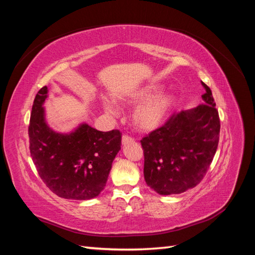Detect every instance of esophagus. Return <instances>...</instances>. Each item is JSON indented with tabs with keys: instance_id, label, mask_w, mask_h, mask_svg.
<instances>
[{
	"instance_id": "34e87169",
	"label": "esophagus",
	"mask_w": 255,
	"mask_h": 255,
	"mask_svg": "<svg viewBox=\"0 0 255 255\" xmlns=\"http://www.w3.org/2000/svg\"><path fill=\"white\" fill-rule=\"evenodd\" d=\"M132 141H133V138L127 136V134H124L123 138H122V143H123L124 145L129 143V142H132Z\"/></svg>"
}]
</instances>
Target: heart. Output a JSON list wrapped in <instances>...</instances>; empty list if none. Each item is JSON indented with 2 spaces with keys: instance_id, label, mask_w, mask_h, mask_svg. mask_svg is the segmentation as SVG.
I'll return each instance as SVG.
<instances>
[{
  "instance_id": "heart-1",
  "label": "heart",
  "mask_w": 255,
  "mask_h": 255,
  "mask_svg": "<svg viewBox=\"0 0 255 255\" xmlns=\"http://www.w3.org/2000/svg\"><path fill=\"white\" fill-rule=\"evenodd\" d=\"M160 88L149 85L139 89L122 99L124 104L136 105L131 121L139 131L150 132L158 129L165 122L176 104V99L172 94H158ZM105 111L112 115H117L116 105L111 101L103 102Z\"/></svg>"
}]
</instances>
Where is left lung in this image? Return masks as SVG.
<instances>
[{
	"mask_svg": "<svg viewBox=\"0 0 255 255\" xmlns=\"http://www.w3.org/2000/svg\"><path fill=\"white\" fill-rule=\"evenodd\" d=\"M205 104L182 111L163 126L142 138L143 175L160 195L181 194L200 183L217 151L220 132L218 111L204 82Z\"/></svg>",
	"mask_w": 255,
	"mask_h": 255,
	"instance_id": "left-lung-1",
	"label": "left lung"
}]
</instances>
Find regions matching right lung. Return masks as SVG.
<instances>
[{
	"mask_svg": "<svg viewBox=\"0 0 255 255\" xmlns=\"http://www.w3.org/2000/svg\"><path fill=\"white\" fill-rule=\"evenodd\" d=\"M47 96V86L38 91L28 127L30 156L38 174L59 197L86 200L99 196L121 150V131H100L88 124L69 133L55 131L46 122Z\"/></svg>",
	"mask_w": 255,
	"mask_h": 255,
	"instance_id": "obj_1",
	"label": "right lung"
}]
</instances>
